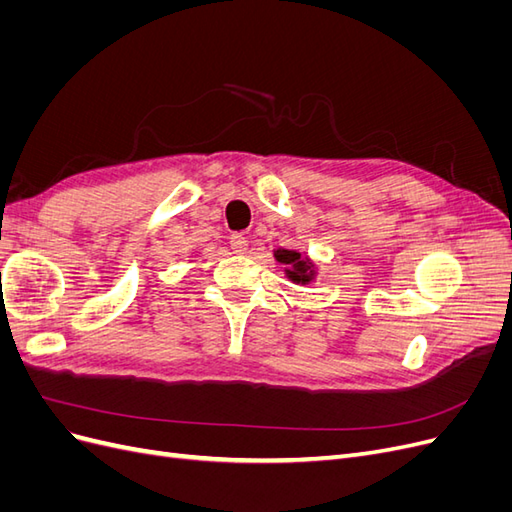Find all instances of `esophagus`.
Returning <instances> with one entry per match:
<instances>
[{
  "mask_svg": "<svg viewBox=\"0 0 512 512\" xmlns=\"http://www.w3.org/2000/svg\"><path fill=\"white\" fill-rule=\"evenodd\" d=\"M230 247L235 254H243L247 250V239L241 235V232H235V235H230Z\"/></svg>",
  "mask_w": 512,
  "mask_h": 512,
  "instance_id": "1",
  "label": "esophagus"
}]
</instances>
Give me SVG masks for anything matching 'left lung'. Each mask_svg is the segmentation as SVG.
<instances>
[{
    "label": "left lung",
    "mask_w": 512,
    "mask_h": 512,
    "mask_svg": "<svg viewBox=\"0 0 512 512\" xmlns=\"http://www.w3.org/2000/svg\"><path fill=\"white\" fill-rule=\"evenodd\" d=\"M275 258L282 262V265H288L292 269H288V277L292 282H301V284H307L309 280H312L314 275V269H312V262H307L301 258L299 252H292V250H277L275 252Z\"/></svg>",
    "instance_id": "8db88e82"
}]
</instances>
